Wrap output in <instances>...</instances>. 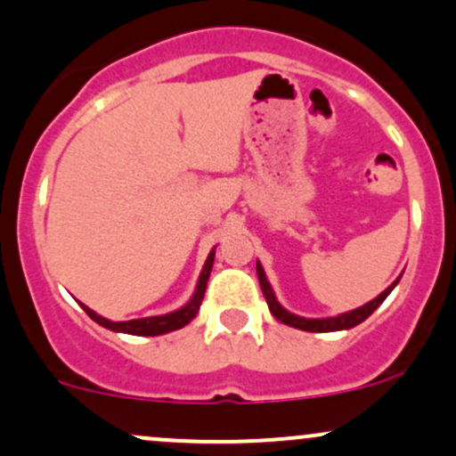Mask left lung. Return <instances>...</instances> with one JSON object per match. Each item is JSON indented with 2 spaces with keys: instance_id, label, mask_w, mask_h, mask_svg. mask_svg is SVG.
<instances>
[{
  "instance_id": "8db88e82",
  "label": "left lung",
  "mask_w": 456,
  "mask_h": 456,
  "mask_svg": "<svg viewBox=\"0 0 456 456\" xmlns=\"http://www.w3.org/2000/svg\"><path fill=\"white\" fill-rule=\"evenodd\" d=\"M257 279H259V285H262V292H264V298H266L268 303V309L270 314H273L274 318L279 320V322L288 324V327H294V329H301V331H312V333H329V331H344V329H353L357 327L359 322H363L370 314L374 312V309L381 305L385 298H387V294L392 292L394 288H396V283L400 281V277L389 285L385 292L379 294L377 298H372V301L363 305V307H357L353 309V312H346V314H339V316L335 318H301V316H294V314H289L288 309H283L281 305L277 303V298H274V292L273 288H270L268 279H266V273H264L262 264L257 262Z\"/></svg>"
}]
</instances>
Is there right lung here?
I'll return each mask as SVG.
<instances>
[{
	"mask_svg": "<svg viewBox=\"0 0 456 456\" xmlns=\"http://www.w3.org/2000/svg\"><path fill=\"white\" fill-rule=\"evenodd\" d=\"M212 264H214V251L208 255V259H205V266L201 270V277H199V283H197V292H194V297L190 298V303L183 305V307L177 309V312L167 314V316H151V318H140V320H127V322H112V320H106L99 316V314H94L93 309L86 307V305H82V307L84 312L94 320V322L110 329V331L129 333V335H162L168 331H177V329L186 327L190 320L199 314V307H201L203 297H205V288H208L209 273H212Z\"/></svg>",
	"mask_w": 456,
	"mask_h": 456,
	"instance_id": "add662e5",
	"label": "right lung"
}]
</instances>
